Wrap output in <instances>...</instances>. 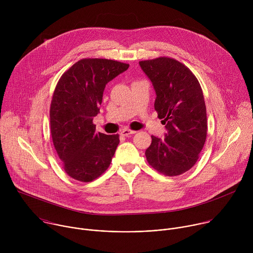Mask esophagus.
<instances>
[{"mask_svg":"<svg viewBox=\"0 0 253 253\" xmlns=\"http://www.w3.org/2000/svg\"><path fill=\"white\" fill-rule=\"evenodd\" d=\"M135 133H136V131H133V130H130V129H127V128H125L121 131V135L124 136V137H127V136L135 134Z\"/></svg>","mask_w":253,"mask_h":253,"instance_id":"34e87169","label":"esophagus"}]
</instances>
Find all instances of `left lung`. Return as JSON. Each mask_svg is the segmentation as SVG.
I'll return each instance as SVG.
<instances>
[{
    "label": "left lung",
    "mask_w": 253,
    "mask_h": 253,
    "mask_svg": "<svg viewBox=\"0 0 253 253\" xmlns=\"http://www.w3.org/2000/svg\"><path fill=\"white\" fill-rule=\"evenodd\" d=\"M139 65L153 85L154 108L167 130L163 139L151 136L145 151L147 161L166 176L180 175L196 163L206 140L201 87L192 72L174 59L161 57Z\"/></svg>",
    "instance_id": "obj_1"
}]
</instances>
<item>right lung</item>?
Wrapping results in <instances>:
<instances>
[{"label": "right lung", "instance_id": "right-lung-1", "mask_svg": "<svg viewBox=\"0 0 253 253\" xmlns=\"http://www.w3.org/2000/svg\"><path fill=\"white\" fill-rule=\"evenodd\" d=\"M128 64L107 59H83L59 80L50 108L51 134L66 173L90 182L109 167L119 135L96 132L106 85L125 72Z\"/></svg>", "mask_w": 253, "mask_h": 253}]
</instances>
